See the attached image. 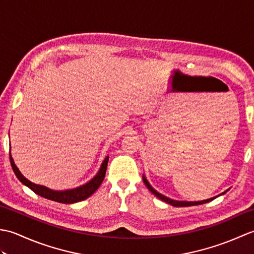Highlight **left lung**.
Listing matches in <instances>:
<instances>
[{
  "instance_id": "obj_1",
  "label": "left lung",
  "mask_w": 254,
  "mask_h": 254,
  "mask_svg": "<svg viewBox=\"0 0 254 254\" xmlns=\"http://www.w3.org/2000/svg\"><path fill=\"white\" fill-rule=\"evenodd\" d=\"M143 181H144V183H145V186L147 187V189L148 190L152 192L154 195H156L157 196L158 198H160L161 201H164V202H166V203H168V204H170V205H172V206H176V207H185V206H194V205H201V204H205V203H208V202H210V201H213L214 198H216L217 196H215V197H210V198H207V199H204V201H197V202H188V201H176V199H172V198H169V197H167V196H165V195H163V194L161 193H159V192H157L155 190V189L149 185L148 183V181H147V179L146 178H145V176H143ZM228 191V190H227ZM227 191H225V192H223L222 194H219V195H223V194H225L226 192Z\"/></svg>"
}]
</instances>
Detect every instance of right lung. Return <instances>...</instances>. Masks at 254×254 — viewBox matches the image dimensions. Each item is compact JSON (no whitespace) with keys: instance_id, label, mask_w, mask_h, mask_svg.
Masks as SVG:
<instances>
[{"instance_id":"1","label":"right lung","mask_w":254,"mask_h":254,"mask_svg":"<svg viewBox=\"0 0 254 254\" xmlns=\"http://www.w3.org/2000/svg\"><path fill=\"white\" fill-rule=\"evenodd\" d=\"M9 160H10V165H12V168L15 172L16 177L18 178V180L23 183V185L28 187L30 190L34 191L36 194H38V195H40V196L48 198V199H51V201L59 202V203L72 204V203L80 202V201H83V199H86L87 197H89L91 194H93L97 190V189L100 187L102 181H104V179H105L109 156H107L105 160L102 161L98 174H97L89 182L85 183V185L80 186V187L72 189V190H65V191L51 190V189L47 188V187L32 183L31 181L26 179V178L20 174V171L17 167H16L14 160L12 158V155L10 154H9Z\"/></svg>"}]
</instances>
